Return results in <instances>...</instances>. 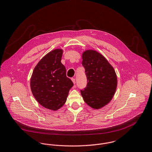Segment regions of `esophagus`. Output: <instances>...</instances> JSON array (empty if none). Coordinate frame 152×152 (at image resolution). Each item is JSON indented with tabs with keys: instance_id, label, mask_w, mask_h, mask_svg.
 I'll return each mask as SVG.
<instances>
[{
	"instance_id": "esophagus-1",
	"label": "esophagus",
	"mask_w": 152,
	"mask_h": 152,
	"mask_svg": "<svg viewBox=\"0 0 152 152\" xmlns=\"http://www.w3.org/2000/svg\"><path fill=\"white\" fill-rule=\"evenodd\" d=\"M71 80H72V81L73 82V83L75 84V78H72Z\"/></svg>"
}]
</instances>
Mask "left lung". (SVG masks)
<instances>
[{
	"mask_svg": "<svg viewBox=\"0 0 152 152\" xmlns=\"http://www.w3.org/2000/svg\"><path fill=\"white\" fill-rule=\"evenodd\" d=\"M82 65L86 69L87 84L81 89V95L89 106L101 108L108 103L115 92V71L103 56L93 50L83 53Z\"/></svg>",
	"mask_w": 152,
	"mask_h": 152,
	"instance_id": "left-lung-1",
	"label": "left lung"
}]
</instances>
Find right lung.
<instances>
[{
  "mask_svg": "<svg viewBox=\"0 0 152 152\" xmlns=\"http://www.w3.org/2000/svg\"><path fill=\"white\" fill-rule=\"evenodd\" d=\"M63 50H54L39 61L30 80L32 93L43 107L52 110L61 108L74 86L66 75L65 66L61 63Z\"/></svg>",
  "mask_w": 152,
  "mask_h": 152,
  "instance_id": "add662e5",
  "label": "right lung"
}]
</instances>
